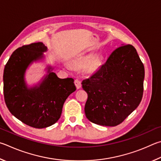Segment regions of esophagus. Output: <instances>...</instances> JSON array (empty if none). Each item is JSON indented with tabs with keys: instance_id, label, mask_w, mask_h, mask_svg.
<instances>
[{
	"instance_id": "34e87169",
	"label": "esophagus",
	"mask_w": 161,
	"mask_h": 161,
	"mask_svg": "<svg viewBox=\"0 0 161 161\" xmlns=\"http://www.w3.org/2000/svg\"><path fill=\"white\" fill-rule=\"evenodd\" d=\"M74 83H75V85L76 86V88H77V89H80L81 88V82L79 80H78V79L75 80Z\"/></svg>"
}]
</instances>
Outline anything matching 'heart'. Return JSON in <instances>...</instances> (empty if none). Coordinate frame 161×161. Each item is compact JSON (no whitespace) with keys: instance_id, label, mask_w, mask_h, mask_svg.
<instances>
[{"instance_id":"heart-1","label":"heart","mask_w":161,"mask_h":161,"mask_svg":"<svg viewBox=\"0 0 161 161\" xmlns=\"http://www.w3.org/2000/svg\"><path fill=\"white\" fill-rule=\"evenodd\" d=\"M92 58V55L91 54L86 55L85 56H83V57L76 59L74 63L76 66L78 67H83L84 66H86V64H88L89 62L91 61ZM100 64H101V58L100 56H96V57L93 59V61H92V62L91 63V66H90V70H92V71L97 70L98 68L100 67ZM66 67L67 69H70V66L69 65L66 64Z\"/></svg>"}]
</instances>
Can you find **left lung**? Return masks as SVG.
<instances>
[{
    "instance_id": "8db88e82",
    "label": "left lung",
    "mask_w": 161,
    "mask_h": 161,
    "mask_svg": "<svg viewBox=\"0 0 161 161\" xmlns=\"http://www.w3.org/2000/svg\"><path fill=\"white\" fill-rule=\"evenodd\" d=\"M144 75V66L132 45L115 49L95 74L82 82L88 93V119L108 126L122 123L142 101Z\"/></svg>"
}]
</instances>
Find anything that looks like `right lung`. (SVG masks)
<instances>
[{"label":"right lung","instance_id":"obj_1","mask_svg":"<svg viewBox=\"0 0 161 161\" xmlns=\"http://www.w3.org/2000/svg\"><path fill=\"white\" fill-rule=\"evenodd\" d=\"M47 47L32 43L17 49L3 72L5 102L10 113L25 125L42 129L55 124L61 117L64 103L76 88L74 80L61 79L47 66V74L33 86H28L25 73L34 62L44 60Z\"/></svg>","mask_w":161,"mask_h":161}]
</instances>
